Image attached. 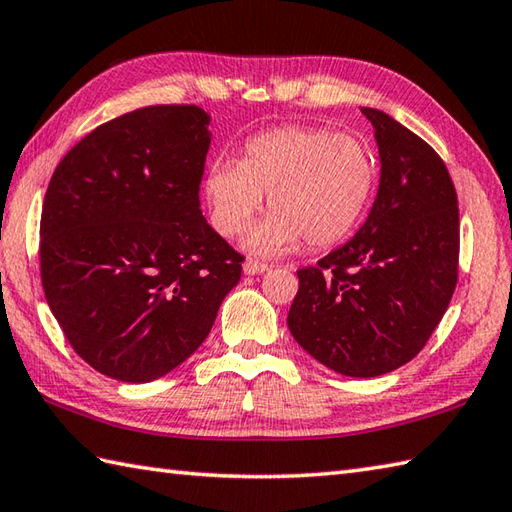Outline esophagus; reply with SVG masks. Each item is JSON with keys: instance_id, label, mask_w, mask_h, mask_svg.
<instances>
[{"instance_id": "34e87169", "label": "esophagus", "mask_w": 512, "mask_h": 512, "mask_svg": "<svg viewBox=\"0 0 512 512\" xmlns=\"http://www.w3.org/2000/svg\"><path fill=\"white\" fill-rule=\"evenodd\" d=\"M268 270V264L266 262H259V259H253L248 257L244 262V273L246 275H259V273H266Z\"/></svg>"}]
</instances>
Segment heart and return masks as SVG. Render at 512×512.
I'll return each instance as SVG.
<instances>
[{"label": "heart", "mask_w": 512, "mask_h": 512, "mask_svg": "<svg viewBox=\"0 0 512 512\" xmlns=\"http://www.w3.org/2000/svg\"><path fill=\"white\" fill-rule=\"evenodd\" d=\"M376 187V158L361 136L286 125L250 138L239 162H215L206 200L222 235L253 224L268 195V220L250 235L255 253L279 255L306 242L323 250L352 233Z\"/></svg>", "instance_id": "obj_1"}]
</instances>
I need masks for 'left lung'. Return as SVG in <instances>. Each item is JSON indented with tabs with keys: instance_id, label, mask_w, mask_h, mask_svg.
<instances>
[{
	"instance_id": "1",
	"label": "left lung",
	"mask_w": 512,
	"mask_h": 512,
	"mask_svg": "<svg viewBox=\"0 0 512 512\" xmlns=\"http://www.w3.org/2000/svg\"><path fill=\"white\" fill-rule=\"evenodd\" d=\"M380 184L358 233L297 270L288 312L295 341L343 376L372 378L409 363L447 312L460 259V211L442 158L372 107Z\"/></svg>"
}]
</instances>
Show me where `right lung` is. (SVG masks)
<instances>
[{
    "label": "right lung",
    "mask_w": 512,
    "mask_h": 512,
    "mask_svg": "<svg viewBox=\"0 0 512 512\" xmlns=\"http://www.w3.org/2000/svg\"><path fill=\"white\" fill-rule=\"evenodd\" d=\"M209 121L195 105L140 107L76 143L48 184L46 301L74 352L123 383L187 361L242 277L200 211Z\"/></svg>",
    "instance_id": "obj_1"
}]
</instances>
